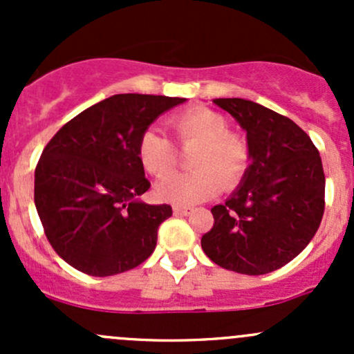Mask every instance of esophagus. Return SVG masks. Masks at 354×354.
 I'll return each mask as SVG.
<instances>
[{"mask_svg": "<svg viewBox=\"0 0 354 354\" xmlns=\"http://www.w3.org/2000/svg\"><path fill=\"white\" fill-rule=\"evenodd\" d=\"M173 210H174V214H178V216H187V214H190L192 207H187V205H174Z\"/></svg>", "mask_w": 354, "mask_h": 354, "instance_id": "esophagus-1", "label": "esophagus"}]
</instances>
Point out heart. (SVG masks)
<instances>
[{"mask_svg": "<svg viewBox=\"0 0 354 354\" xmlns=\"http://www.w3.org/2000/svg\"><path fill=\"white\" fill-rule=\"evenodd\" d=\"M169 127L183 149L195 147L192 173L169 174L156 187L157 197L176 205H190L233 188L248 167V144L241 135L227 130L223 114L205 108L183 111L169 120ZM138 159L144 169L164 176L176 166V147L160 131L149 128L138 140Z\"/></svg>", "mask_w": 354, "mask_h": 354, "instance_id": "1", "label": "heart"}]
</instances>
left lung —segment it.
<instances>
[{
	"instance_id": "left-lung-1",
	"label": "left lung",
	"mask_w": 354,
	"mask_h": 354,
	"mask_svg": "<svg viewBox=\"0 0 354 354\" xmlns=\"http://www.w3.org/2000/svg\"><path fill=\"white\" fill-rule=\"evenodd\" d=\"M246 131L250 166L231 197L210 209L205 255L227 270L260 276L281 269L315 236L326 207L322 159L289 118L246 99H214Z\"/></svg>"
}]
</instances>
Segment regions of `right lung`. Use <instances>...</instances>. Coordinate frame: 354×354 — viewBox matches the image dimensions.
Masks as SVG:
<instances>
[{"mask_svg": "<svg viewBox=\"0 0 354 354\" xmlns=\"http://www.w3.org/2000/svg\"><path fill=\"white\" fill-rule=\"evenodd\" d=\"M187 99L116 94L70 120L35 167L34 202L55 252L95 277L149 259L171 205L138 200L151 188L138 140L154 120Z\"/></svg>", "mask_w": 354, "mask_h": 354, "instance_id": "right-lung-1", "label": "right lung"}]
</instances>
